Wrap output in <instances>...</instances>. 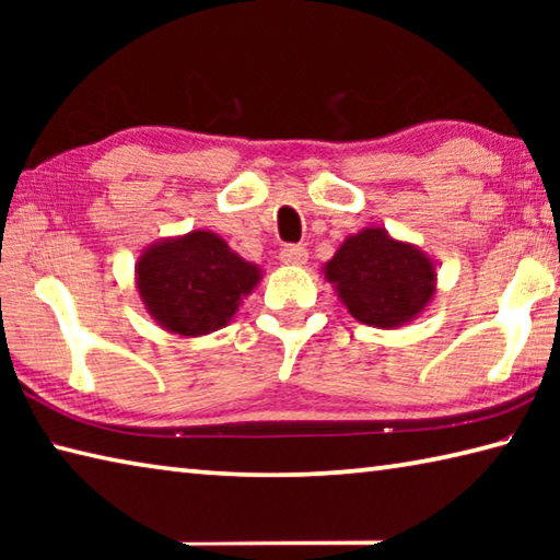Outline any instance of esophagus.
Wrapping results in <instances>:
<instances>
[{
  "label": "esophagus",
  "instance_id": "1",
  "mask_svg": "<svg viewBox=\"0 0 560 560\" xmlns=\"http://www.w3.org/2000/svg\"><path fill=\"white\" fill-rule=\"evenodd\" d=\"M279 259L283 264H289V267H303V264L308 261V252L299 244H289V246H283V249H281Z\"/></svg>",
  "mask_w": 560,
  "mask_h": 560
}]
</instances>
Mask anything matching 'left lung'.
<instances>
[{
  "instance_id": "left-lung-1",
  "label": "left lung",
  "mask_w": 560,
  "mask_h": 560,
  "mask_svg": "<svg viewBox=\"0 0 560 560\" xmlns=\"http://www.w3.org/2000/svg\"><path fill=\"white\" fill-rule=\"evenodd\" d=\"M320 271L348 314L373 328L410 324L438 291L430 254L375 224L350 234Z\"/></svg>"
}]
</instances>
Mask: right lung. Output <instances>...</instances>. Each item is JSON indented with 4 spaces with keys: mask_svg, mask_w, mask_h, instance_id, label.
Wrapping results in <instances>:
<instances>
[{
    "mask_svg": "<svg viewBox=\"0 0 560 560\" xmlns=\"http://www.w3.org/2000/svg\"><path fill=\"white\" fill-rule=\"evenodd\" d=\"M261 277L257 264L210 230L165 236L136 261V289L150 318L185 338L224 328Z\"/></svg>",
    "mask_w": 560,
    "mask_h": 560,
    "instance_id": "1",
    "label": "right lung"
}]
</instances>
